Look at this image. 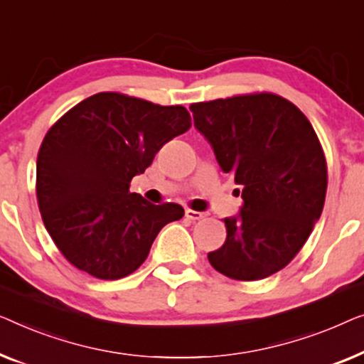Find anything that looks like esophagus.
Instances as JSON below:
<instances>
[{"label":"esophagus","instance_id":"34e87169","mask_svg":"<svg viewBox=\"0 0 364 364\" xmlns=\"http://www.w3.org/2000/svg\"><path fill=\"white\" fill-rule=\"evenodd\" d=\"M184 216H186L189 221H201V219L206 218V214L194 211V209H186V211H184Z\"/></svg>","mask_w":364,"mask_h":364}]
</instances>
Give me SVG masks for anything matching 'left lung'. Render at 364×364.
Segmentation results:
<instances>
[{
  "instance_id": "obj_1",
  "label": "left lung",
  "mask_w": 364,
  "mask_h": 364,
  "mask_svg": "<svg viewBox=\"0 0 364 364\" xmlns=\"http://www.w3.org/2000/svg\"><path fill=\"white\" fill-rule=\"evenodd\" d=\"M189 110L219 166L242 188L240 213L224 219L226 240L208 254L209 264L242 282L279 272L323 211L328 173L314 127L272 92L198 102Z\"/></svg>"
}]
</instances>
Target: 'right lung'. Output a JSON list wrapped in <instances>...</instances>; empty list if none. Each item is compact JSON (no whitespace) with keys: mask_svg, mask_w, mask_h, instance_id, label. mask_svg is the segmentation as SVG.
<instances>
[{"mask_svg":"<svg viewBox=\"0 0 364 364\" xmlns=\"http://www.w3.org/2000/svg\"><path fill=\"white\" fill-rule=\"evenodd\" d=\"M191 127L183 105H158L119 92L79 102L46 133L36 163L44 226L74 267L102 280L127 277L148 257L180 204H151L130 181L158 150Z\"/></svg>","mask_w":364,"mask_h":364,"instance_id":"right-lung-1","label":"right lung"}]
</instances>
